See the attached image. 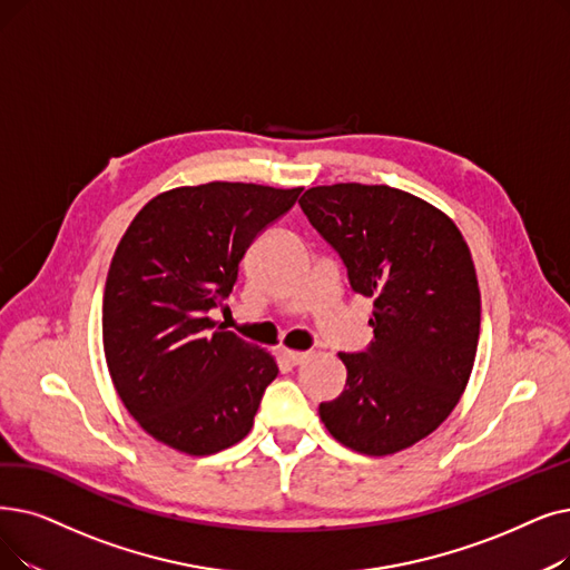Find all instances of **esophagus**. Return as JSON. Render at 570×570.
Masks as SVG:
<instances>
[{
    "mask_svg": "<svg viewBox=\"0 0 570 570\" xmlns=\"http://www.w3.org/2000/svg\"><path fill=\"white\" fill-rule=\"evenodd\" d=\"M282 358L291 365H301L309 358V354L307 352H295V350H282Z\"/></svg>",
    "mask_w": 570,
    "mask_h": 570,
    "instance_id": "esophagus-1",
    "label": "esophagus"
}]
</instances>
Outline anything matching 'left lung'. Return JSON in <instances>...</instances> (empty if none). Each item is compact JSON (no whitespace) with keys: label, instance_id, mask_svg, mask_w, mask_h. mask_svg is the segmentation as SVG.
Returning <instances> with one entry per match:
<instances>
[{"label":"left lung","instance_id":"obj_1","mask_svg":"<svg viewBox=\"0 0 570 570\" xmlns=\"http://www.w3.org/2000/svg\"><path fill=\"white\" fill-rule=\"evenodd\" d=\"M301 207L352 288L375 301V342L337 354L346 384L318 405L321 422L358 454L403 452L452 414L473 373L482 314L473 256L448 214L391 186H314Z\"/></svg>","mask_w":570,"mask_h":570}]
</instances>
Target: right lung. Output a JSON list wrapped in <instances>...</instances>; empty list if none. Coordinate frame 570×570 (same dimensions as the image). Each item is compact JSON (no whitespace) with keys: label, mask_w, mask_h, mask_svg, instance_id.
I'll use <instances>...</instances> for the list:
<instances>
[{"label":"right lung","mask_w":570,"mask_h":570,"mask_svg":"<svg viewBox=\"0 0 570 570\" xmlns=\"http://www.w3.org/2000/svg\"><path fill=\"white\" fill-rule=\"evenodd\" d=\"M298 188L179 186L148 200L120 237L105 286L102 344L114 389L167 448L207 456L249 435L275 356L209 316L254 237Z\"/></svg>","instance_id":"right-lung-1"}]
</instances>
